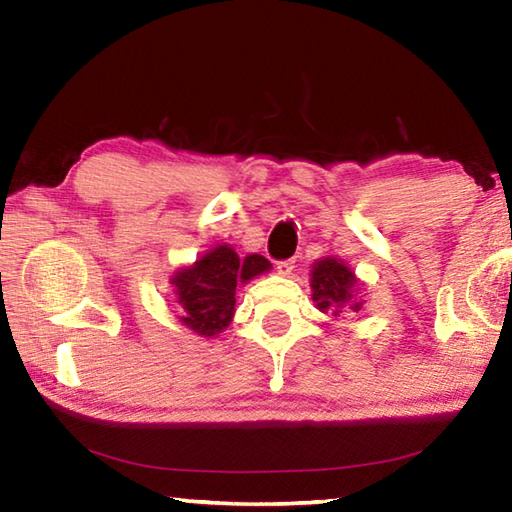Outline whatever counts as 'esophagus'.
Segmentation results:
<instances>
[{"label":"esophagus","instance_id":"34e87169","mask_svg":"<svg viewBox=\"0 0 512 512\" xmlns=\"http://www.w3.org/2000/svg\"><path fill=\"white\" fill-rule=\"evenodd\" d=\"M275 268L280 275H291L293 268H296V259H282V262H277Z\"/></svg>","mask_w":512,"mask_h":512}]
</instances>
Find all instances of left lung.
I'll list each match as a JSON object with an SVG mask.
<instances>
[{
    "label": "left lung",
    "instance_id": "1",
    "mask_svg": "<svg viewBox=\"0 0 512 512\" xmlns=\"http://www.w3.org/2000/svg\"><path fill=\"white\" fill-rule=\"evenodd\" d=\"M354 273L339 259L325 257L314 266L311 273V296H314L316 307L320 311H332L339 316L343 309L359 311L363 302L354 300Z\"/></svg>",
    "mask_w": 512,
    "mask_h": 512
}]
</instances>
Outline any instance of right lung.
Listing matches in <instances>:
<instances>
[{"label": "right lung", "instance_id": "right-lung-1", "mask_svg": "<svg viewBox=\"0 0 512 512\" xmlns=\"http://www.w3.org/2000/svg\"><path fill=\"white\" fill-rule=\"evenodd\" d=\"M271 268L262 255L239 259L228 246H219L198 259L192 268L173 275L178 302L183 305L180 320L196 334L214 336L228 327L235 314V291L239 282Z\"/></svg>", "mask_w": 512, "mask_h": 512}]
</instances>
